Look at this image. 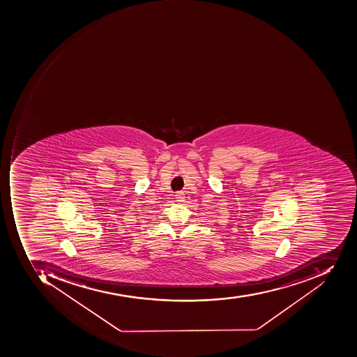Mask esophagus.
Segmentation results:
<instances>
[{
  "instance_id": "esophagus-1",
  "label": "esophagus",
  "mask_w": 357,
  "mask_h": 357,
  "mask_svg": "<svg viewBox=\"0 0 357 357\" xmlns=\"http://www.w3.org/2000/svg\"><path fill=\"white\" fill-rule=\"evenodd\" d=\"M176 202H178V203H181V202L185 201V193L182 191H178L176 192Z\"/></svg>"
}]
</instances>
